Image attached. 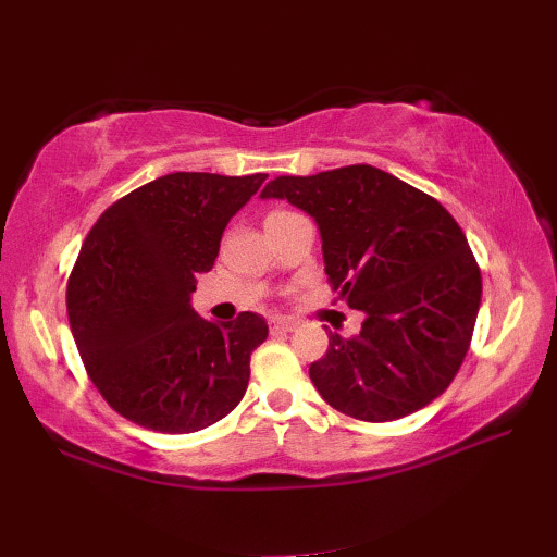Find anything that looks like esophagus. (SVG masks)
Returning <instances> with one entry per match:
<instances>
[{
	"instance_id": "obj_1",
	"label": "esophagus",
	"mask_w": 557,
	"mask_h": 557,
	"mask_svg": "<svg viewBox=\"0 0 557 557\" xmlns=\"http://www.w3.org/2000/svg\"><path fill=\"white\" fill-rule=\"evenodd\" d=\"M271 334H286V332H293L296 330V322H290V320H271Z\"/></svg>"
}]
</instances>
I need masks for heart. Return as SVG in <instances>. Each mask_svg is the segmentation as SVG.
I'll return each instance as SVG.
<instances>
[{
	"instance_id": "heart-1",
	"label": "heart",
	"mask_w": 557,
	"mask_h": 557,
	"mask_svg": "<svg viewBox=\"0 0 557 557\" xmlns=\"http://www.w3.org/2000/svg\"><path fill=\"white\" fill-rule=\"evenodd\" d=\"M286 215H293V213H286V211H276V213H271V215L267 218V223H269V220H278V218H286Z\"/></svg>"
}]
</instances>
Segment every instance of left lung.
<instances>
[{"mask_svg": "<svg viewBox=\"0 0 557 557\" xmlns=\"http://www.w3.org/2000/svg\"><path fill=\"white\" fill-rule=\"evenodd\" d=\"M261 198H286L314 218L332 288L366 314L356 337L330 334L310 366L324 403L393 422L436 400L466 359L482 296L454 215L371 164L276 176Z\"/></svg>", "mask_w": 557, "mask_h": 557, "instance_id": "8db88e82", "label": "left lung"}]
</instances>
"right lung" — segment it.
<instances>
[{"label": "right lung", "instance_id": "add662e5", "mask_svg": "<svg viewBox=\"0 0 557 557\" xmlns=\"http://www.w3.org/2000/svg\"><path fill=\"white\" fill-rule=\"evenodd\" d=\"M267 174L174 172L109 206L67 281L72 337L91 383L121 417L162 434H191L243 400L261 314L203 320L196 276Z\"/></svg>", "mask_w": 557, "mask_h": 557}]
</instances>
